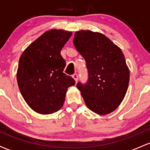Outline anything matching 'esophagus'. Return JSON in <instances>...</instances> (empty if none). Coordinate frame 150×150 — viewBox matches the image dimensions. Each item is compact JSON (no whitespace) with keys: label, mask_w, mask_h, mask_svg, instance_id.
Here are the masks:
<instances>
[{"label":"esophagus","mask_w":150,"mask_h":150,"mask_svg":"<svg viewBox=\"0 0 150 150\" xmlns=\"http://www.w3.org/2000/svg\"><path fill=\"white\" fill-rule=\"evenodd\" d=\"M73 78L74 79V80H75V82H77V80H78V75H77V74H76V73H75L74 74V75H73Z\"/></svg>","instance_id":"esophagus-1"}]
</instances>
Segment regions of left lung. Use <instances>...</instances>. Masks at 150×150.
Wrapping results in <instances>:
<instances>
[{
  "label": "left lung",
  "instance_id": "1",
  "mask_svg": "<svg viewBox=\"0 0 150 150\" xmlns=\"http://www.w3.org/2000/svg\"><path fill=\"white\" fill-rule=\"evenodd\" d=\"M73 44L88 70L87 83L77 85L87 108L98 115L113 112L124 99L130 80L121 49L104 34L90 30L75 32Z\"/></svg>",
  "mask_w": 150,
  "mask_h": 150
}]
</instances>
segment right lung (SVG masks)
Wrapping results in <instances>:
<instances>
[{
	"mask_svg": "<svg viewBox=\"0 0 150 150\" xmlns=\"http://www.w3.org/2000/svg\"><path fill=\"white\" fill-rule=\"evenodd\" d=\"M72 34L56 29L46 31L20 56L18 87L26 103L35 112L46 115L61 109L68 88L75 84L73 78L63 73L66 64L61 55Z\"/></svg>",
	"mask_w": 150,
	"mask_h": 150,
	"instance_id": "1",
	"label": "right lung"
}]
</instances>
